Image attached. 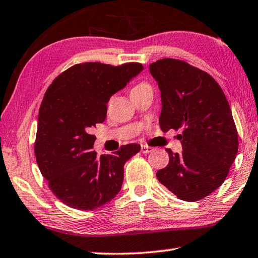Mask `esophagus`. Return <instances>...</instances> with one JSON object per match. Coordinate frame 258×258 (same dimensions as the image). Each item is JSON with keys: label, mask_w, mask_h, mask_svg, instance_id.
<instances>
[{"label": "esophagus", "mask_w": 258, "mask_h": 258, "mask_svg": "<svg viewBox=\"0 0 258 258\" xmlns=\"http://www.w3.org/2000/svg\"><path fill=\"white\" fill-rule=\"evenodd\" d=\"M141 151H142V153H150V152H152L153 151V147H151V146H147V145H142L141 146Z\"/></svg>", "instance_id": "1"}]
</instances>
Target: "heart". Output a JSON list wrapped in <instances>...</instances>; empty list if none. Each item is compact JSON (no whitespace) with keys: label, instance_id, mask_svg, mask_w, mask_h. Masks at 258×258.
Listing matches in <instances>:
<instances>
[{"label":"heart","instance_id":"obj_1","mask_svg":"<svg viewBox=\"0 0 258 258\" xmlns=\"http://www.w3.org/2000/svg\"><path fill=\"white\" fill-rule=\"evenodd\" d=\"M146 89H151V87L149 86V84H147L146 82H138L132 88V90H130V95H134V94H136V92L146 90Z\"/></svg>","mask_w":258,"mask_h":258}]
</instances>
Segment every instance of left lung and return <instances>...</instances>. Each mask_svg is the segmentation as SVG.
I'll list each match as a JSON object with an SVG mask.
<instances>
[{"label": "left lung", "mask_w": 258, "mask_h": 258, "mask_svg": "<svg viewBox=\"0 0 258 258\" xmlns=\"http://www.w3.org/2000/svg\"><path fill=\"white\" fill-rule=\"evenodd\" d=\"M161 91L160 128L183 129L180 154H169L159 181L180 200H201L218 188L238 153V132L219 84L186 61L164 58L150 65Z\"/></svg>", "instance_id": "obj_1"}]
</instances>
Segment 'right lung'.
I'll list each match as a JSON object with an SVG mask.
<instances>
[{
  "mask_svg": "<svg viewBox=\"0 0 258 258\" xmlns=\"http://www.w3.org/2000/svg\"><path fill=\"white\" fill-rule=\"evenodd\" d=\"M143 69L139 62H82L59 74L45 91L37 120L35 158L49 188L71 208L94 210L120 192L124 163L141 151V145H123L113 154L97 157L91 130L104 122L111 96Z\"/></svg>",
  "mask_w": 258,
  "mask_h": 258,
  "instance_id": "add662e5",
  "label": "right lung"
}]
</instances>
